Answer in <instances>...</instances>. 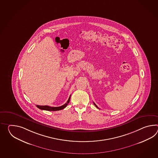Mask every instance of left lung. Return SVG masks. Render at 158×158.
I'll list each match as a JSON object with an SVG mask.
<instances>
[{"mask_svg": "<svg viewBox=\"0 0 158 158\" xmlns=\"http://www.w3.org/2000/svg\"><path fill=\"white\" fill-rule=\"evenodd\" d=\"M94 105H95V106H96V108H98V106H97V105H96V104H95V103H94Z\"/></svg>", "mask_w": 158, "mask_h": 158, "instance_id": "1", "label": "left lung"}]
</instances>
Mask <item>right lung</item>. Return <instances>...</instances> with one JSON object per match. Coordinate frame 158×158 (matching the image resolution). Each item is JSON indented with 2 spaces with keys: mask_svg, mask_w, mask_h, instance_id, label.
<instances>
[{
  "mask_svg": "<svg viewBox=\"0 0 158 158\" xmlns=\"http://www.w3.org/2000/svg\"><path fill=\"white\" fill-rule=\"evenodd\" d=\"M70 96L69 98L68 101L66 103H65L64 105H62L60 106H58V107H52V106H49L47 105H44V106H41V105H36V106L39 108V109H41V110H48V111H56V110H60L62 109H64V108L66 107L67 105H68V104L70 102Z\"/></svg>",
  "mask_w": 158,
  "mask_h": 158,
  "instance_id": "1",
  "label": "right lung"
}]
</instances>
